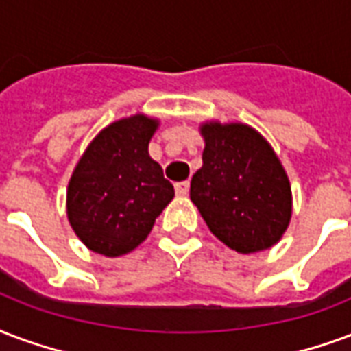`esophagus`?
Segmentation results:
<instances>
[{"instance_id":"esophagus-1","label":"esophagus","mask_w":351,"mask_h":351,"mask_svg":"<svg viewBox=\"0 0 351 351\" xmlns=\"http://www.w3.org/2000/svg\"><path fill=\"white\" fill-rule=\"evenodd\" d=\"M189 189H191V183H189V181L176 183V193H178V196H186V194H189Z\"/></svg>"}]
</instances>
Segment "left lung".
Returning a JSON list of instances; mask_svg holds the SVG:
<instances>
[{
	"instance_id": "8db88e82",
	"label": "left lung",
	"mask_w": 351,
	"mask_h": 351,
	"mask_svg": "<svg viewBox=\"0 0 351 351\" xmlns=\"http://www.w3.org/2000/svg\"><path fill=\"white\" fill-rule=\"evenodd\" d=\"M204 165L191 200L211 234L241 254L271 249L291 221V186L280 158L245 123L204 121Z\"/></svg>"
}]
</instances>
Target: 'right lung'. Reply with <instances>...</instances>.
I'll use <instances>...</instances> for the list:
<instances>
[{"instance_id":"1","label":"right lung","mask_w":351,"mask_h":351,"mask_svg":"<svg viewBox=\"0 0 351 351\" xmlns=\"http://www.w3.org/2000/svg\"><path fill=\"white\" fill-rule=\"evenodd\" d=\"M157 117H123L91 140L67 186V219L89 250L106 258L129 254L149 235L173 200L172 183L149 157Z\"/></svg>"}]
</instances>
